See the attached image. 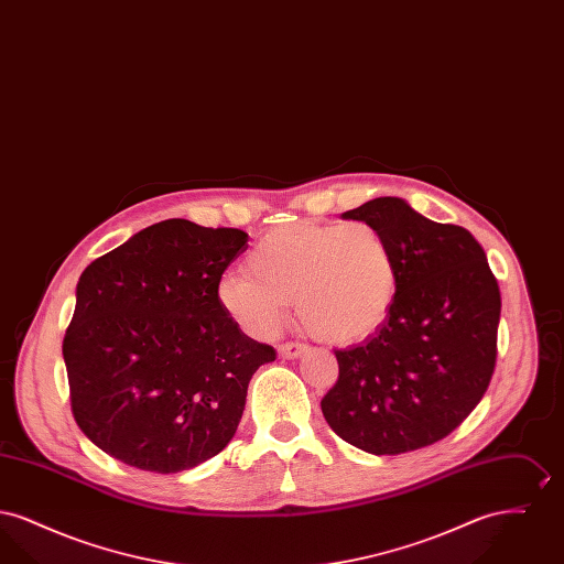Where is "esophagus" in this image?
<instances>
[{
	"instance_id": "1",
	"label": "esophagus",
	"mask_w": 564,
	"mask_h": 564,
	"mask_svg": "<svg viewBox=\"0 0 564 564\" xmlns=\"http://www.w3.org/2000/svg\"><path fill=\"white\" fill-rule=\"evenodd\" d=\"M306 350H308L306 345H297V343H283V345L276 347L279 357H283V359H297V357L304 355Z\"/></svg>"
}]
</instances>
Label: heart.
I'll list each match as a JSON object with an SVG mask.
<instances>
[{
  "instance_id": "b5f03b06",
  "label": "heart",
  "mask_w": 564,
  "mask_h": 564,
  "mask_svg": "<svg viewBox=\"0 0 564 564\" xmlns=\"http://www.w3.org/2000/svg\"><path fill=\"white\" fill-rule=\"evenodd\" d=\"M400 294V267L389 239L368 221L315 219L276 226L256 242L245 272L217 283L219 306L253 336H270L294 300L315 338L350 345L372 336Z\"/></svg>"
}]
</instances>
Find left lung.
<instances>
[{
    "instance_id": "left-lung-1",
    "label": "left lung",
    "mask_w": 564,
    "mask_h": 564,
    "mask_svg": "<svg viewBox=\"0 0 564 564\" xmlns=\"http://www.w3.org/2000/svg\"><path fill=\"white\" fill-rule=\"evenodd\" d=\"M376 226L395 251L400 294L361 345L336 350L327 425L370 455H402L446 437L480 403L497 361L501 294L482 245L403 198L343 214Z\"/></svg>"
}]
</instances>
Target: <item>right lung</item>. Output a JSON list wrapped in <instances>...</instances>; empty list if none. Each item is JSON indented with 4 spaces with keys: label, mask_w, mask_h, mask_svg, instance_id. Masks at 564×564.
Returning a JSON list of instances; mask_svg holds the SVG:
<instances>
[{
    "label": "right lung",
    "mask_w": 564,
    "mask_h": 564,
    "mask_svg": "<svg viewBox=\"0 0 564 564\" xmlns=\"http://www.w3.org/2000/svg\"><path fill=\"white\" fill-rule=\"evenodd\" d=\"M247 239L164 219L82 272L63 359L74 419L104 453L177 474L232 440L251 376L276 357L215 295Z\"/></svg>",
    "instance_id": "right-lung-1"
}]
</instances>
